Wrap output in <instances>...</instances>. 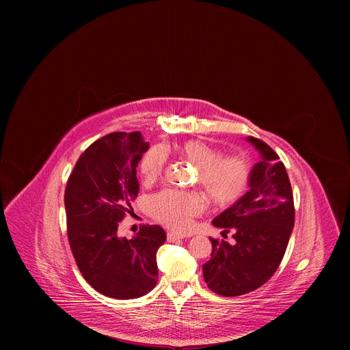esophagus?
Instances as JSON below:
<instances>
[{
  "instance_id": "1",
  "label": "esophagus",
  "mask_w": 350,
  "mask_h": 350,
  "mask_svg": "<svg viewBox=\"0 0 350 350\" xmlns=\"http://www.w3.org/2000/svg\"><path fill=\"white\" fill-rule=\"evenodd\" d=\"M183 238H186V235L177 234V232H169V234H167V241H169V243L180 241V240H183Z\"/></svg>"
}]
</instances>
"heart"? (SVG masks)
<instances>
[{"label":"heart","instance_id":"b5f03b06","mask_svg":"<svg viewBox=\"0 0 350 350\" xmlns=\"http://www.w3.org/2000/svg\"><path fill=\"white\" fill-rule=\"evenodd\" d=\"M177 153L197 167V181L215 204H228L240 197L250 180V161L243 154L219 156L213 146L201 140H187L176 147ZM165 152L154 146L140 161V173L146 181H154L163 172ZM150 211L156 219L176 231H187L193 218L204 211V201L196 193L164 190L150 200Z\"/></svg>","mask_w":350,"mask_h":350}]
</instances>
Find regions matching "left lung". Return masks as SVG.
<instances>
[{"label":"left lung","instance_id":"8db88e82","mask_svg":"<svg viewBox=\"0 0 350 350\" xmlns=\"http://www.w3.org/2000/svg\"><path fill=\"white\" fill-rule=\"evenodd\" d=\"M247 140L261 154L250 173V190L213 219L224 237L234 232V243L210 238L211 258L203 265L207 286L221 297L244 295L264 285L278 269L295 223L284 163L265 142Z\"/></svg>","mask_w":350,"mask_h":350}]
</instances>
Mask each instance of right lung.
I'll return each instance as SVG.
<instances>
[{
    "label": "right lung",
    "instance_id": "right-lung-1",
    "mask_svg": "<svg viewBox=\"0 0 350 350\" xmlns=\"http://www.w3.org/2000/svg\"><path fill=\"white\" fill-rule=\"evenodd\" d=\"M149 149L140 132H115L92 143L78 159L65 190L68 240L86 282L102 295L133 299L157 284L160 226H143L131 240L118 235L137 197L136 167Z\"/></svg>",
    "mask_w": 350,
    "mask_h": 350
}]
</instances>
